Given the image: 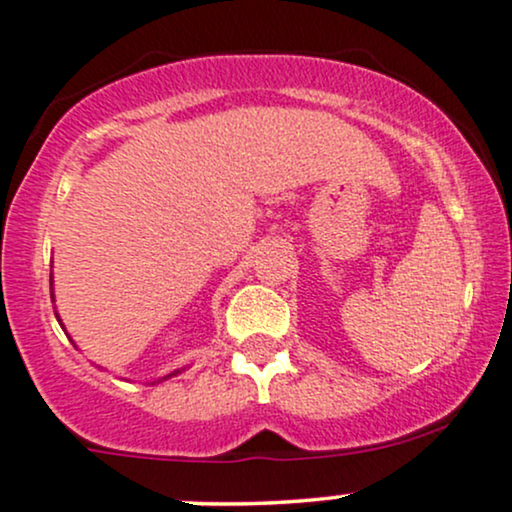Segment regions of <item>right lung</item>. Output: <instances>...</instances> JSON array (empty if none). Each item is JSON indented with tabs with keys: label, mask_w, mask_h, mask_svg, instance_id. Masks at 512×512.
I'll list each match as a JSON object with an SVG mask.
<instances>
[{
	"label": "right lung",
	"mask_w": 512,
	"mask_h": 512,
	"mask_svg": "<svg viewBox=\"0 0 512 512\" xmlns=\"http://www.w3.org/2000/svg\"><path fill=\"white\" fill-rule=\"evenodd\" d=\"M170 375H178V370H175V373H170ZM170 375H166V378H170ZM166 378H163V380H166Z\"/></svg>",
	"instance_id": "obj_1"
}]
</instances>
